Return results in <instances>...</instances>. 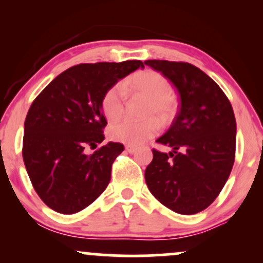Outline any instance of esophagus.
<instances>
[{
  "instance_id": "34e87169",
  "label": "esophagus",
  "mask_w": 263,
  "mask_h": 263,
  "mask_svg": "<svg viewBox=\"0 0 263 263\" xmlns=\"http://www.w3.org/2000/svg\"><path fill=\"white\" fill-rule=\"evenodd\" d=\"M125 148H126V151H127L128 153H135L136 151H137V148H136V147H132V146H126Z\"/></svg>"
}]
</instances>
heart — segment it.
<instances>
[{
    "label": "heart",
    "mask_w": 263,
    "mask_h": 263,
    "mask_svg": "<svg viewBox=\"0 0 263 263\" xmlns=\"http://www.w3.org/2000/svg\"><path fill=\"white\" fill-rule=\"evenodd\" d=\"M127 90L141 93L148 99L147 116L155 115L161 121H168L173 116L176 101L172 96L173 89L171 83L159 73L146 70L129 78L125 84H116L107 90L102 98L101 107L108 120H119L123 115ZM158 131V122L153 119L146 121L123 120L110 126L108 137L127 146H140L156 136Z\"/></svg>",
    "instance_id": "heart-1"
}]
</instances>
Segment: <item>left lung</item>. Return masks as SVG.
Returning <instances> with one entry per match:
<instances>
[{
	"label": "left lung",
	"instance_id": "1",
	"mask_svg": "<svg viewBox=\"0 0 263 263\" xmlns=\"http://www.w3.org/2000/svg\"><path fill=\"white\" fill-rule=\"evenodd\" d=\"M144 64L167 78L180 100L173 123L157 140L172 151H152L146 184L168 209L197 214L215 200L230 176L236 146L234 111L218 84L197 66L170 60Z\"/></svg>",
	"mask_w": 263,
	"mask_h": 263
}]
</instances>
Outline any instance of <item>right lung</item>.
Masks as SVG:
<instances>
[{
    "label": "right lung",
    "instance_id": "1",
    "mask_svg": "<svg viewBox=\"0 0 263 263\" xmlns=\"http://www.w3.org/2000/svg\"><path fill=\"white\" fill-rule=\"evenodd\" d=\"M144 68L140 60L79 64L50 81L29 107L23 161L39 198L60 214L85 209L107 188L111 165L123 144L105 140L102 98L119 80Z\"/></svg>",
    "mask_w": 263,
    "mask_h": 263
}]
</instances>
